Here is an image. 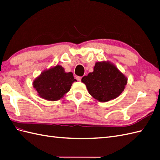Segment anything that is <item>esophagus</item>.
Segmentation results:
<instances>
[{
  "mask_svg": "<svg viewBox=\"0 0 160 160\" xmlns=\"http://www.w3.org/2000/svg\"><path fill=\"white\" fill-rule=\"evenodd\" d=\"M76 79H77L78 81H81V77H79V76L76 77Z\"/></svg>",
  "mask_w": 160,
  "mask_h": 160,
  "instance_id": "1",
  "label": "esophagus"
}]
</instances>
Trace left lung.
Instances as JSON below:
<instances>
[{"label":"left lung","mask_w":160,"mask_h":160,"mask_svg":"<svg viewBox=\"0 0 160 160\" xmlns=\"http://www.w3.org/2000/svg\"><path fill=\"white\" fill-rule=\"evenodd\" d=\"M82 82L93 98L104 102L118 97L124 90L127 78L109 62H96L93 71L84 76Z\"/></svg>","instance_id":"left-lung-1"}]
</instances>
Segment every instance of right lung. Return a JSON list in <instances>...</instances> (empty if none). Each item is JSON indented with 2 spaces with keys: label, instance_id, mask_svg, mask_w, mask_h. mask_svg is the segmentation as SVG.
<instances>
[{
  "label": "right lung",
  "instance_id": "right-lung-1",
  "mask_svg": "<svg viewBox=\"0 0 160 160\" xmlns=\"http://www.w3.org/2000/svg\"><path fill=\"white\" fill-rule=\"evenodd\" d=\"M73 74L65 72L62 66L42 72L33 82V87L41 98L50 101L60 100L67 93L75 81Z\"/></svg>",
  "mask_w": 160,
  "mask_h": 160
}]
</instances>
